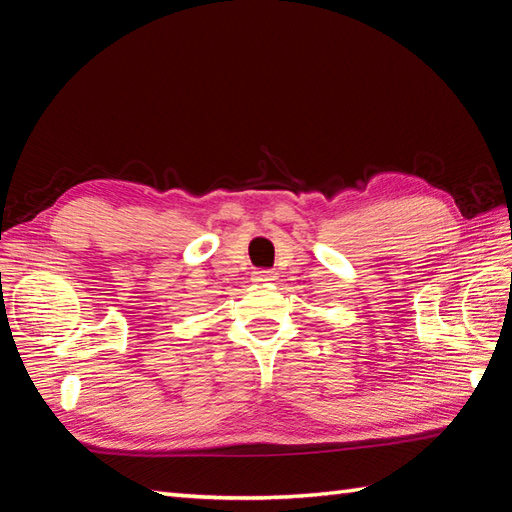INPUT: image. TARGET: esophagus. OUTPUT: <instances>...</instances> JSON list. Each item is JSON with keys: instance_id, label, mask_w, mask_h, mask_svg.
Segmentation results:
<instances>
[{"instance_id": "34e87169", "label": "esophagus", "mask_w": 512, "mask_h": 512, "mask_svg": "<svg viewBox=\"0 0 512 512\" xmlns=\"http://www.w3.org/2000/svg\"><path fill=\"white\" fill-rule=\"evenodd\" d=\"M275 279V273L273 270H253V281H273Z\"/></svg>"}]
</instances>
